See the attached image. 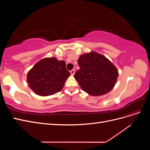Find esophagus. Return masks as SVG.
I'll use <instances>...</instances> for the list:
<instances>
[{
	"label": "esophagus",
	"mask_w": 150,
	"mask_h": 150,
	"mask_svg": "<svg viewBox=\"0 0 150 150\" xmlns=\"http://www.w3.org/2000/svg\"><path fill=\"white\" fill-rule=\"evenodd\" d=\"M70 73H71V74L72 76H74V74H75V70H74V69L71 70V71H70Z\"/></svg>",
	"instance_id": "obj_1"
}]
</instances>
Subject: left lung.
Segmentation results:
<instances>
[{
	"instance_id": "1",
	"label": "left lung",
	"mask_w": 150,
	"mask_h": 150,
	"mask_svg": "<svg viewBox=\"0 0 150 150\" xmlns=\"http://www.w3.org/2000/svg\"><path fill=\"white\" fill-rule=\"evenodd\" d=\"M78 64L80 69L74 78L86 93L93 96H101L115 87L118 71L102 54L94 51L84 53L79 56Z\"/></svg>"
}]
</instances>
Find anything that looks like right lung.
<instances>
[{
  "label": "right lung",
  "mask_w": 150,
  "mask_h": 150,
  "mask_svg": "<svg viewBox=\"0 0 150 150\" xmlns=\"http://www.w3.org/2000/svg\"><path fill=\"white\" fill-rule=\"evenodd\" d=\"M70 75L64 61L55 57H45L29 71L27 81L35 94L48 96L61 91Z\"/></svg>",
  "instance_id": "obj_1"
}]
</instances>
